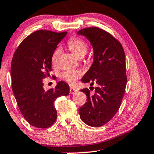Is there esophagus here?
Returning a JSON list of instances; mask_svg holds the SVG:
<instances>
[{
    "label": "esophagus",
    "mask_w": 154,
    "mask_h": 154,
    "mask_svg": "<svg viewBox=\"0 0 154 154\" xmlns=\"http://www.w3.org/2000/svg\"><path fill=\"white\" fill-rule=\"evenodd\" d=\"M77 91V90L76 89V88L70 87V94H75V93H76Z\"/></svg>",
    "instance_id": "obj_1"
}]
</instances>
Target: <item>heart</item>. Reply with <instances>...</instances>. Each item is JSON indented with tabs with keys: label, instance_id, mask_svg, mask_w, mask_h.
Here are the masks:
<instances>
[{
	"label": "heart",
	"instance_id": "b5f03b06",
	"mask_svg": "<svg viewBox=\"0 0 154 154\" xmlns=\"http://www.w3.org/2000/svg\"><path fill=\"white\" fill-rule=\"evenodd\" d=\"M68 46L71 51L74 54L75 56L79 58L83 57L86 54L88 49L87 44L83 40L76 37L71 38L68 42ZM60 49L57 48L54 51L51 56V61L54 63L57 58L58 54H60ZM82 75V72L77 70H66L60 74V77L65 81L68 82L69 84H74L77 79Z\"/></svg>",
	"mask_w": 154,
	"mask_h": 154
}]
</instances>
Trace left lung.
<instances>
[{
    "mask_svg": "<svg viewBox=\"0 0 154 154\" xmlns=\"http://www.w3.org/2000/svg\"><path fill=\"white\" fill-rule=\"evenodd\" d=\"M77 34L86 37L94 50V62L82 82L98 85L92 96L88 88L81 90L87 102L79 108V116L86 125L100 127L115 115L124 96L127 83L124 50L116 39L99 28L83 29Z\"/></svg>",
    "mask_w": 154,
    "mask_h": 154,
    "instance_id": "8db88e82",
    "label": "left lung"
}]
</instances>
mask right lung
<instances>
[{
    "mask_svg": "<svg viewBox=\"0 0 154 154\" xmlns=\"http://www.w3.org/2000/svg\"><path fill=\"white\" fill-rule=\"evenodd\" d=\"M67 32L40 30L33 32L17 47L11 64L12 88L23 117L39 128L50 127L57 118L54 101L66 96L70 87L59 81L55 88L45 91L42 79L51 71V56Z\"/></svg>",
    "mask_w": 154,
    "mask_h": 154,
    "instance_id": "right-lung-1",
    "label": "right lung"
}]
</instances>
